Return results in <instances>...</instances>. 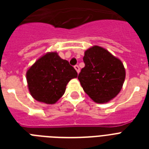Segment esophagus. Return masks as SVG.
I'll use <instances>...</instances> for the list:
<instances>
[{
    "label": "esophagus",
    "instance_id": "esophagus-1",
    "mask_svg": "<svg viewBox=\"0 0 149 149\" xmlns=\"http://www.w3.org/2000/svg\"><path fill=\"white\" fill-rule=\"evenodd\" d=\"M74 68H75V70H77V72H78V73H79V71H80V69H79V65H74Z\"/></svg>",
    "mask_w": 149,
    "mask_h": 149
}]
</instances>
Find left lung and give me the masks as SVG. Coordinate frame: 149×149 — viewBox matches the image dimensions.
<instances>
[{
  "instance_id": "obj_1",
  "label": "left lung",
  "mask_w": 149,
  "mask_h": 149,
  "mask_svg": "<svg viewBox=\"0 0 149 149\" xmlns=\"http://www.w3.org/2000/svg\"><path fill=\"white\" fill-rule=\"evenodd\" d=\"M85 66L78 76L85 93L93 101L104 104L118 95L125 79L120 59L107 50L94 45L84 53Z\"/></svg>"
}]
</instances>
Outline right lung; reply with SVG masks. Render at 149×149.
I'll return each instance as SVG.
<instances>
[{"label": "right lung", "instance_id": "obj_1", "mask_svg": "<svg viewBox=\"0 0 149 149\" xmlns=\"http://www.w3.org/2000/svg\"><path fill=\"white\" fill-rule=\"evenodd\" d=\"M26 77L33 98L52 104L62 97L67 84L77 77V72L67 60L61 58L56 52H49L29 68Z\"/></svg>", "mask_w": 149, "mask_h": 149}]
</instances>
